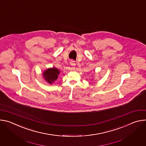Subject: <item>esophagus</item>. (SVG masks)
I'll list each match as a JSON object with an SVG mask.
<instances>
[{
	"label": "esophagus",
	"instance_id": "obj_1",
	"mask_svg": "<svg viewBox=\"0 0 146 146\" xmlns=\"http://www.w3.org/2000/svg\"><path fill=\"white\" fill-rule=\"evenodd\" d=\"M70 65L72 66V68H74V66H75V65H76V64H75V62L74 61V60H70Z\"/></svg>",
	"mask_w": 146,
	"mask_h": 146
}]
</instances>
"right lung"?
Instances as JSON below:
<instances>
[{"label": "right lung", "instance_id": "add662e5", "mask_svg": "<svg viewBox=\"0 0 146 146\" xmlns=\"http://www.w3.org/2000/svg\"><path fill=\"white\" fill-rule=\"evenodd\" d=\"M59 72H60L56 68H50L44 72L43 76L48 82L52 84V82H54V81L57 79Z\"/></svg>", "mask_w": 146, "mask_h": 146}]
</instances>
